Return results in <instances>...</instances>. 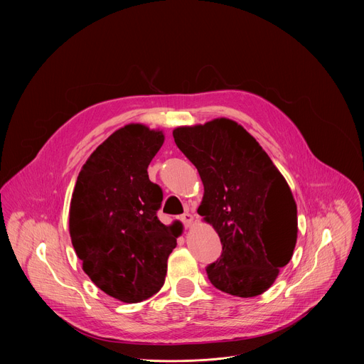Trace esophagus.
Returning a JSON list of instances; mask_svg holds the SVG:
<instances>
[{
    "label": "esophagus",
    "instance_id": "obj_1",
    "mask_svg": "<svg viewBox=\"0 0 364 364\" xmlns=\"http://www.w3.org/2000/svg\"><path fill=\"white\" fill-rule=\"evenodd\" d=\"M181 222L186 225V228H190L193 225V222H194V216L190 215V213H184L181 216Z\"/></svg>",
    "mask_w": 364,
    "mask_h": 364
}]
</instances>
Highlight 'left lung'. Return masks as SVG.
Listing matches in <instances>:
<instances>
[{"label":"left lung","mask_w":364,"mask_h":364,"mask_svg":"<svg viewBox=\"0 0 364 364\" xmlns=\"http://www.w3.org/2000/svg\"><path fill=\"white\" fill-rule=\"evenodd\" d=\"M173 136L204 186L197 213L222 242V256L205 268L207 277L235 296L264 294L296 245V203L285 177L236 121L183 125Z\"/></svg>","instance_id":"obj_1"}]
</instances>
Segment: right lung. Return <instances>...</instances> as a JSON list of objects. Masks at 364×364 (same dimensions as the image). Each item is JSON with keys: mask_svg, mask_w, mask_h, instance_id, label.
Instances as JSON below:
<instances>
[{"mask_svg": "<svg viewBox=\"0 0 364 364\" xmlns=\"http://www.w3.org/2000/svg\"><path fill=\"white\" fill-rule=\"evenodd\" d=\"M164 139L144 124L117 129L83 164L70 200L69 232L83 272L127 304L161 289L181 235L177 222L159 220L163 191L146 171Z\"/></svg>", "mask_w": 364, "mask_h": 364, "instance_id": "1", "label": "right lung"}]
</instances>
